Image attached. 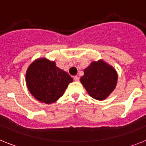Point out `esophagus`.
I'll list each match as a JSON object with an SVG mask.
<instances>
[{
	"label": "esophagus",
	"mask_w": 146,
	"mask_h": 146,
	"mask_svg": "<svg viewBox=\"0 0 146 146\" xmlns=\"http://www.w3.org/2000/svg\"><path fill=\"white\" fill-rule=\"evenodd\" d=\"M74 81H79V77H77V76H74Z\"/></svg>",
	"instance_id": "esophagus-1"
}]
</instances>
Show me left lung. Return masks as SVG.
I'll return each instance as SVG.
<instances>
[{
  "mask_svg": "<svg viewBox=\"0 0 146 146\" xmlns=\"http://www.w3.org/2000/svg\"><path fill=\"white\" fill-rule=\"evenodd\" d=\"M80 82L88 94L96 100H104L115 90L118 82L116 70L103 60L92 61L84 69Z\"/></svg>",
  "mask_w": 146,
  "mask_h": 146,
  "instance_id": "1",
  "label": "left lung"
}]
</instances>
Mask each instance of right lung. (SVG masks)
Returning a JSON list of instances; mask_svg holds the SVG:
<instances>
[{
  "instance_id": "obj_1",
  "label": "right lung",
  "mask_w": 146,
  "mask_h": 146,
  "mask_svg": "<svg viewBox=\"0 0 146 146\" xmlns=\"http://www.w3.org/2000/svg\"><path fill=\"white\" fill-rule=\"evenodd\" d=\"M72 81V77L56 66L55 61L45 58L33 60L25 74L28 91L35 99L45 104H52L58 100Z\"/></svg>"
}]
</instances>
